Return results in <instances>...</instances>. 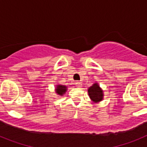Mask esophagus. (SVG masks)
I'll return each mask as SVG.
<instances>
[{"label":"esophagus","mask_w":147,"mask_h":147,"mask_svg":"<svg viewBox=\"0 0 147 147\" xmlns=\"http://www.w3.org/2000/svg\"><path fill=\"white\" fill-rule=\"evenodd\" d=\"M75 85H76V87H82V83L81 82H75Z\"/></svg>","instance_id":"obj_1"}]
</instances>
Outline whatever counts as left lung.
<instances>
[{"label":"left lung","mask_w":147,"mask_h":147,"mask_svg":"<svg viewBox=\"0 0 147 147\" xmlns=\"http://www.w3.org/2000/svg\"><path fill=\"white\" fill-rule=\"evenodd\" d=\"M88 91L90 99L94 102H98L103 99V90L101 89L98 83H95L91 87H90Z\"/></svg>","instance_id":"obj_1"}]
</instances>
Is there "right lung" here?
<instances>
[{
    "label": "right lung",
    "instance_id": "1",
    "mask_svg": "<svg viewBox=\"0 0 147 147\" xmlns=\"http://www.w3.org/2000/svg\"><path fill=\"white\" fill-rule=\"evenodd\" d=\"M56 93H57L59 96H63V94H65V93L67 90V87L65 86V85H57V88H56Z\"/></svg>",
    "mask_w": 147,
    "mask_h": 147
}]
</instances>
